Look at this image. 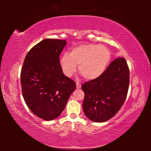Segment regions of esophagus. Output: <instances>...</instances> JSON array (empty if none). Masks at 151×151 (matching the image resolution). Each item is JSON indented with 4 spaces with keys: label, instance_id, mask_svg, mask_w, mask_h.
Here are the masks:
<instances>
[{
    "label": "esophagus",
    "instance_id": "obj_1",
    "mask_svg": "<svg viewBox=\"0 0 151 151\" xmlns=\"http://www.w3.org/2000/svg\"><path fill=\"white\" fill-rule=\"evenodd\" d=\"M76 89H80V88H81V84H80L79 82H76Z\"/></svg>",
    "mask_w": 151,
    "mask_h": 151
}]
</instances>
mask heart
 I'll return each instance as SVG.
<instances>
[{"instance_id":"b5f03b06","label":"heart","mask_w":151,"mask_h":151,"mask_svg":"<svg viewBox=\"0 0 151 151\" xmlns=\"http://www.w3.org/2000/svg\"><path fill=\"white\" fill-rule=\"evenodd\" d=\"M111 53L106 47L95 44L76 46L61 58L60 64L66 76L70 77L76 69L84 79L93 81L101 76L110 62Z\"/></svg>"}]
</instances>
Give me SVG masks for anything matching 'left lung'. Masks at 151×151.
Wrapping results in <instances>:
<instances>
[{
	"label": "left lung",
	"mask_w": 151,
	"mask_h": 151,
	"mask_svg": "<svg viewBox=\"0 0 151 151\" xmlns=\"http://www.w3.org/2000/svg\"><path fill=\"white\" fill-rule=\"evenodd\" d=\"M130 70L124 58H118L103 74L82 86L84 92L83 110L89 119L97 123L106 121L120 110L126 99Z\"/></svg>",
	"instance_id": "obj_1"
}]
</instances>
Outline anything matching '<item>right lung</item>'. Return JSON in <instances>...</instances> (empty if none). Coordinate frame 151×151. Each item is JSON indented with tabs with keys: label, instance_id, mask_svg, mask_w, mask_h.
Listing matches in <instances>:
<instances>
[{
	"label": "right lung",
	"instance_id": "obj_1",
	"mask_svg": "<svg viewBox=\"0 0 151 151\" xmlns=\"http://www.w3.org/2000/svg\"><path fill=\"white\" fill-rule=\"evenodd\" d=\"M66 44V40H42L29 50L21 69L24 100L34 114L45 121L60 116L76 89L75 81L63 75L60 64Z\"/></svg>",
	"mask_w": 151,
	"mask_h": 151
}]
</instances>
